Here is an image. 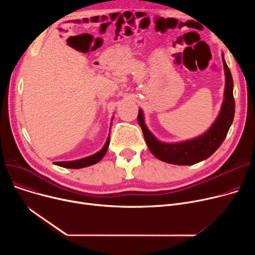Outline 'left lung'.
I'll use <instances>...</instances> for the list:
<instances>
[{"label":"left lung","mask_w":255,"mask_h":255,"mask_svg":"<svg viewBox=\"0 0 255 255\" xmlns=\"http://www.w3.org/2000/svg\"><path fill=\"white\" fill-rule=\"evenodd\" d=\"M222 61L225 72L224 101L215 123L202 136L178 143H164L159 141L144 125L141 110L138 111V124L141 127L148 148L155 157L171 164L192 165L209 158L221 145L235 117L233 77L223 57Z\"/></svg>","instance_id":"8db88e82"}]
</instances>
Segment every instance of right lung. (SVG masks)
Masks as SVG:
<instances>
[{"label":"right lung","mask_w":255,"mask_h":255,"mask_svg":"<svg viewBox=\"0 0 255 255\" xmlns=\"http://www.w3.org/2000/svg\"><path fill=\"white\" fill-rule=\"evenodd\" d=\"M110 136L107 138L105 144L103 148L96 154H94L92 156L79 159V160H74V161H65V162H55L56 165L62 166V167H66V168H83V167H87L90 165L95 164L97 162H99L100 160L103 158V156L105 155V153L107 152V148H109L110 144Z\"/></svg>","instance_id":"add662e5"}]
</instances>
